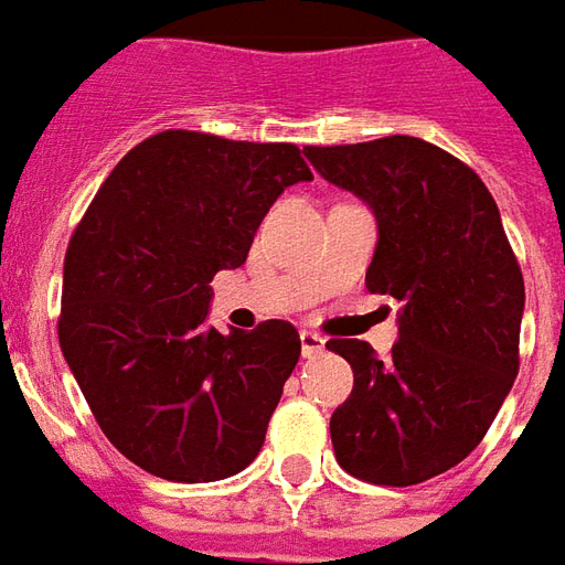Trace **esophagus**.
Masks as SVG:
<instances>
[{
    "instance_id": "1",
    "label": "esophagus",
    "mask_w": 565,
    "mask_h": 565,
    "mask_svg": "<svg viewBox=\"0 0 565 565\" xmlns=\"http://www.w3.org/2000/svg\"><path fill=\"white\" fill-rule=\"evenodd\" d=\"M299 342H302V358H315V354H321L323 345H327V339L318 337V333H311V330H302V333H299Z\"/></svg>"
}]
</instances>
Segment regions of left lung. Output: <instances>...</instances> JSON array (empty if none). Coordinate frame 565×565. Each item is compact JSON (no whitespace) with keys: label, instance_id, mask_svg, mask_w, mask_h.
Segmentation results:
<instances>
[{"label":"left lung","instance_id":"left-lung-1","mask_svg":"<svg viewBox=\"0 0 565 565\" xmlns=\"http://www.w3.org/2000/svg\"><path fill=\"white\" fill-rule=\"evenodd\" d=\"M306 159L373 211L366 287L401 306L388 358L327 342L354 370L330 416L337 461L379 487L431 480L483 440L520 366L526 294L499 207L468 164L419 137L309 146Z\"/></svg>","mask_w":565,"mask_h":565}]
</instances>
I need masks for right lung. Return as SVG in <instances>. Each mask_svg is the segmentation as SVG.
<instances>
[{"instance_id": "right-lung-1", "label": "right lung", "mask_w": 565, "mask_h": 565, "mask_svg": "<svg viewBox=\"0 0 565 565\" xmlns=\"http://www.w3.org/2000/svg\"><path fill=\"white\" fill-rule=\"evenodd\" d=\"M306 180L294 143L161 131L118 161L73 232L63 358L109 444L149 475L211 483L259 456L299 333H220L211 281L244 266L263 216Z\"/></svg>"}]
</instances>
